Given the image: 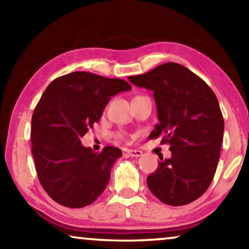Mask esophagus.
Wrapping results in <instances>:
<instances>
[{"label":"esophagus","instance_id":"esophagus-1","mask_svg":"<svg viewBox=\"0 0 249 249\" xmlns=\"http://www.w3.org/2000/svg\"><path fill=\"white\" fill-rule=\"evenodd\" d=\"M125 154L128 156H131V158H139V156L142 155V152L138 151V149H128V151L125 152Z\"/></svg>","mask_w":249,"mask_h":249}]
</instances>
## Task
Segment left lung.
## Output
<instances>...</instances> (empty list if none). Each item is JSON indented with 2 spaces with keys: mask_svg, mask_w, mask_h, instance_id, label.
<instances>
[{
  "mask_svg": "<svg viewBox=\"0 0 249 249\" xmlns=\"http://www.w3.org/2000/svg\"><path fill=\"white\" fill-rule=\"evenodd\" d=\"M153 90L159 124L149 138L163 136L171 158H160L147 186L162 203L181 206L199 198L215 175L223 142L224 121L209 85L181 64L168 62L128 78Z\"/></svg>",
  "mask_w": 249,
  "mask_h": 249,
  "instance_id": "8db88e82",
  "label": "left lung"
}]
</instances>
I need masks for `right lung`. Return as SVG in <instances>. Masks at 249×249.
I'll return each mask as SVG.
<instances>
[{"instance_id": "1", "label": "right lung", "mask_w": 249, "mask_h": 249, "mask_svg": "<svg viewBox=\"0 0 249 249\" xmlns=\"http://www.w3.org/2000/svg\"><path fill=\"white\" fill-rule=\"evenodd\" d=\"M130 89L125 80L76 71L44 91L32 118V152L40 185L60 205H90L107 188L121 149L105 146L95 153L80 138L100 121L112 96Z\"/></svg>"}]
</instances>
